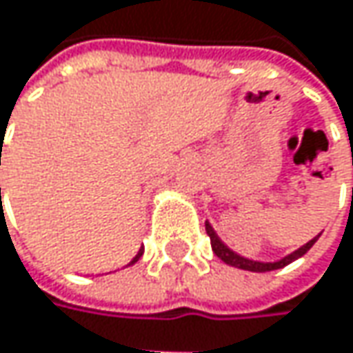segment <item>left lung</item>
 Returning a JSON list of instances; mask_svg holds the SVG:
<instances>
[{
  "label": "left lung",
  "instance_id": "1",
  "mask_svg": "<svg viewBox=\"0 0 353 353\" xmlns=\"http://www.w3.org/2000/svg\"><path fill=\"white\" fill-rule=\"evenodd\" d=\"M206 233L210 237V245H212V251L219 259H223L227 265H233V268H239V270H247V272H272V270H280L288 263H292L294 259L303 257L311 247L317 243V239L321 237L319 233L317 237H313L311 241H307L303 247L294 249L292 253L284 255L282 259H276V261H257V259H249V257H243L239 255L237 251H233L229 245H225V241H221V237L216 235V231L212 229V225L206 221Z\"/></svg>",
  "mask_w": 353,
  "mask_h": 353
}]
</instances>
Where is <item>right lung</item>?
<instances>
[{
    "label": "right lung",
    "instance_id": "add662e5",
    "mask_svg": "<svg viewBox=\"0 0 353 353\" xmlns=\"http://www.w3.org/2000/svg\"><path fill=\"white\" fill-rule=\"evenodd\" d=\"M143 251H145V249H143V247H141V249H139V253H137V255H134V257H132V259H130V263H128V265H132V263H134V261H139V259H141V255H143Z\"/></svg>",
    "mask_w": 353,
    "mask_h": 353
}]
</instances>
